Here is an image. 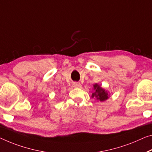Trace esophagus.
Instances as JSON below:
<instances>
[{"label": "esophagus", "mask_w": 152, "mask_h": 152, "mask_svg": "<svg viewBox=\"0 0 152 152\" xmlns=\"http://www.w3.org/2000/svg\"><path fill=\"white\" fill-rule=\"evenodd\" d=\"M73 86L74 88H81V85L78 82H73Z\"/></svg>", "instance_id": "34e87169"}]
</instances>
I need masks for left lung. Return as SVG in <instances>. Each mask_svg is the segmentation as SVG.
<instances>
[{"mask_svg": "<svg viewBox=\"0 0 152 152\" xmlns=\"http://www.w3.org/2000/svg\"><path fill=\"white\" fill-rule=\"evenodd\" d=\"M93 91L92 96V99H94L100 102L105 101L110 97V94H109L108 91H107L104 88H102L100 85L98 83H95L93 85Z\"/></svg>", "mask_w": 152, "mask_h": 152, "instance_id": "8db88e82", "label": "left lung"}]
</instances>
